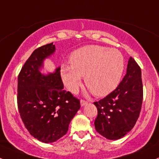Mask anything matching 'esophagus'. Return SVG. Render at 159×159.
<instances>
[{
	"mask_svg": "<svg viewBox=\"0 0 159 159\" xmlns=\"http://www.w3.org/2000/svg\"><path fill=\"white\" fill-rule=\"evenodd\" d=\"M87 103H88L87 101L83 100V99H81V100H80V105H81V106H84L85 105H86Z\"/></svg>",
	"mask_w": 159,
	"mask_h": 159,
	"instance_id": "34e87169",
	"label": "esophagus"
}]
</instances>
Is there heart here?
<instances>
[{
  "instance_id": "b5f03b06",
  "label": "heart",
  "mask_w": 159,
  "mask_h": 159,
  "mask_svg": "<svg viewBox=\"0 0 159 159\" xmlns=\"http://www.w3.org/2000/svg\"><path fill=\"white\" fill-rule=\"evenodd\" d=\"M70 64L60 66L61 77L70 91L76 93L83 76L92 93L97 96L109 94L118 86L125 68L124 57L119 50L99 45H89L70 55Z\"/></svg>"
}]
</instances>
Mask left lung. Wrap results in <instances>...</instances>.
<instances>
[{
  "mask_svg": "<svg viewBox=\"0 0 159 159\" xmlns=\"http://www.w3.org/2000/svg\"><path fill=\"white\" fill-rule=\"evenodd\" d=\"M143 99L142 72L130 57L125 75L117 88L108 96L95 102L98 115L95 128L105 138L116 140L132 130L139 119Z\"/></svg>",
  "mask_w": 159,
  "mask_h": 159,
  "instance_id": "1",
  "label": "left lung"
}]
</instances>
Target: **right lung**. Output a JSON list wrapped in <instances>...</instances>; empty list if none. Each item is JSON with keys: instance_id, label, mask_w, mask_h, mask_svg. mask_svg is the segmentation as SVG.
Listing matches in <instances>:
<instances>
[{"instance_id": "add662e5", "label": "right lung", "mask_w": 159, "mask_h": 159, "mask_svg": "<svg viewBox=\"0 0 159 159\" xmlns=\"http://www.w3.org/2000/svg\"><path fill=\"white\" fill-rule=\"evenodd\" d=\"M53 43L36 49L21 69L17 79V106L21 119L32 136L51 143L67 132L80 108L71 93L63 89L60 67L42 74L43 60L55 52Z\"/></svg>"}]
</instances>
